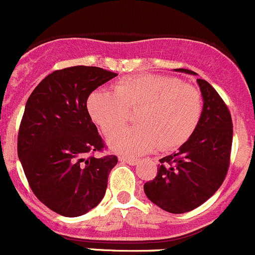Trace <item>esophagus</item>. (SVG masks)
<instances>
[{
  "label": "esophagus",
  "instance_id": "esophagus-1",
  "mask_svg": "<svg viewBox=\"0 0 255 255\" xmlns=\"http://www.w3.org/2000/svg\"><path fill=\"white\" fill-rule=\"evenodd\" d=\"M119 161H122V162H127L128 165H136V163L138 162L137 158H132V157H128V156H120L119 157Z\"/></svg>",
  "mask_w": 255,
  "mask_h": 255
}]
</instances>
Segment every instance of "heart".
I'll return each instance as SVG.
<instances>
[{
	"label": "heart",
	"instance_id": "obj_1",
	"mask_svg": "<svg viewBox=\"0 0 255 255\" xmlns=\"http://www.w3.org/2000/svg\"><path fill=\"white\" fill-rule=\"evenodd\" d=\"M138 125L118 131L108 141L123 155H142L157 147H180L192 136L202 114V97L178 78L138 74L124 78L113 90L99 88L88 95L87 110L105 135L119 130L136 110Z\"/></svg>",
	"mask_w": 255,
	"mask_h": 255
}]
</instances>
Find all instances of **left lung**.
Masks as SVG:
<instances>
[{"instance_id": "obj_1", "label": "left lung", "mask_w": 255, "mask_h": 255, "mask_svg": "<svg viewBox=\"0 0 255 255\" xmlns=\"http://www.w3.org/2000/svg\"><path fill=\"white\" fill-rule=\"evenodd\" d=\"M197 84L203 99L197 128L177 152L161 158L156 177L143 185L148 200L170 213L190 212L205 203L221 187L229 167L233 138L229 110L210 83L197 79Z\"/></svg>"}]
</instances>
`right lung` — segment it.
I'll use <instances>...</instances> for the list:
<instances>
[{
    "mask_svg": "<svg viewBox=\"0 0 255 255\" xmlns=\"http://www.w3.org/2000/svg\"><path fill=\"white\" fill-rule=\"evenodd\" d=\"M117 75L85 65L55 70L27 100L18 158L37 198L60 216H82L104 197L118 157L92 156L104 143L88 114L87 98Z\"/></svg>",
    "mask_w": 255,
    "mask_h": 255,
    "instance_id": "right-lung-1",
    "label": "right lung"
}]
</instances>
